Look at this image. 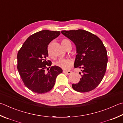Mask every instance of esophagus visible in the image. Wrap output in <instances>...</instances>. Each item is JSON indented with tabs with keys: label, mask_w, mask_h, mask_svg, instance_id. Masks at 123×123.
I'll use <instances>...</instances> for the list:
<instances>
[{
	"label": "esophagus",
	"mask_w": 123,
	"mask_h": 123,
	"mask_svg": "<svg viewBox=\"0 0 123 123\" xmlns=\"http://www.w3.org/2000/svg\"><path fill=\"white\" fill-rule=\"evenodd\" d=\"M63 73L64 74H66L69 75V74H71V73L72 72H71V71L70 70H63Z\"/></svg>",
	"instance_id": "obj_1"
}]
</instances>
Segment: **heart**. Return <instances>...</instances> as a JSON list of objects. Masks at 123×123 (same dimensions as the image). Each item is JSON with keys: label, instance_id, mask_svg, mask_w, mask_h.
<instances>
[{"label": "heart", "instance_id": "1", "mask_svg": "<svg viewBox=\"0 0 123 123\" xmlns=\"http://www.w3.org/2000/svg\"><path fill=\"white\" fill-rule=\"evenodd\" d=\"M69 42H70L69 41V40L67 39H63L62 40L61 44L63 46V47L65 48L67 44V43H69ZM55 64L56 66L59 67L61 68H62L63 69H68L70 68L71 67V66H72L73 61L70 59L62 58V59H60L59 60H57V61H56L55 62Z\"/></svg>", "mask_w": 123, "mask_h": 123}]
</instances>
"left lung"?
Instances as JSON below:
<instances>
[{
    "instance_id": "8db88e82",
    "label": "left lung",
    "mask_w": 123,
    "mask_h": 123,
    "mask_svg": "<svg viewBox=\"0 0 123 123\" xmlns=\"http://www.w3.org/2000/svg\"><path fill=\"white\" fill-rule=\"evenodd\" d=\"M61 33L76 46L74 67L81 69V78L72 88L80 92H89L98 86L105 73L108 56L98 37L83 30L62 31Z\"/></svg>"
}]
</instances>
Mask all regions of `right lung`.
<instances>
[{"label": "right lung", "mask_w": 123, "mask_h": 123, "mask_svg": "<svg viewBox=\"0 0 123 123\" xmlns=\"http://www.w3.org/2000/svg\"><path fill=\"white\" fill-rule=\"evenodd\" d=\"M60 34V31L46 30L35 33L28 37L18 53V70L25 86L33 92L49 91L57 76L62 73L61 68L51 67L52 62L47 60L48 45ZM46 68L49 70L47 73Z\"/></svg>", "instance_id": "1"}]
</instances>
